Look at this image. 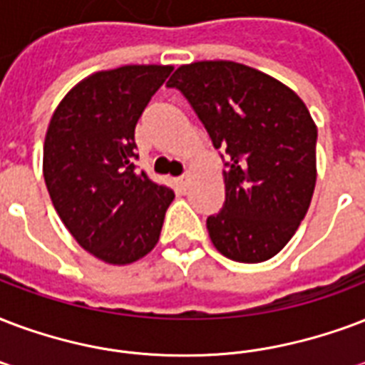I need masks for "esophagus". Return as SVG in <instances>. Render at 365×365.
<instances>
[{"mask_svg": "<svg viewBox=\"0 0 365 365\" xmlns=\"http://www.w3.org/2000/svg\"><path fill=\"white\" fill-rule=\"evenodd\" d=\"M178 182H180V185H182V187H185V185H187V183H189V174H183V176L180 178Z\"/></svg>", "mask_w": 365, "mask_h": 365, "instance_id": "1", "label": "esophagus"}]
</instances>
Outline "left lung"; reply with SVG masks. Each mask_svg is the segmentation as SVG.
I'll use <instances>...</instances> for the list:
<instances>
[{
  "instance_id": "8db88e82",
  "label": "left lung",
  "mask_w": 365,
  "mask_h": 365,
  "mask_svg": "<svg viewBox=\"0 0 365 365\" xmlns=\"http://www.w3.org/2000/svg\"><path fill=\"white\" fill-rule=\"evenodd\" d=\"M226 157V201L207 227L235 262L269 260L304 220L316 187L318 128L293 90L233 61L182 65L168 80Z\"/></svg>"
}]
</instances>
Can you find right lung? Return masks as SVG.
<instances>
[{
	"label": "right lung",
	"instance_id": "add662e5",
	"mask_svg": "<svg viewBox=\"0 0 365 365\" xmlns=\"http://www.w3.org/2000/svg\"><path fill=\"white\" fill-rule=\"evenodd\" d=\"M172 66L126 65L83 78L55 108L43 143L51 202L78 245L132 264L160 237L174 191L133 166V132Z\"/></svg>",
	"mask_w": 365,
	"mask_h": 365
}]
</instances>
